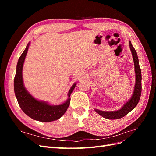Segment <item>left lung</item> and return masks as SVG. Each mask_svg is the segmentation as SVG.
Returning a JSON list of instances; mask_svg holds the SVG:
<instances>
[{
    "instance_id": "left-lung-1",
    "label": "left lung",
    "mask_w": 156,
    "mask_h": 156,
    "mask_svg": "<svg viewBox=\"0 0 156 156\" xmlns=\"http://www.w3.org/2000/svg\"><path fill=\"white\" fill-rule=\"evenodd\" d=\"M129 48L131 52L133 60L135 66V84L133 90V94L129 100H127L123 105L120 109L114 111H103L99 109L94 108L98 114L101 116L102 117L108 120H116L119 119L124 117L126 115L128 114L138 104L139 101L140 95H141V90H142V84H141V81H142V77H141V69L139 66V58L134 48L132 45L131 41H129Z\"/></svg>"
}]
</instances>
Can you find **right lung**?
<instances>
[{"instance_id":"1","label":"right lung","mask_w":156,"mask_h":156,"mask_svg":"<svg viewBox=\"0 0 156 156\" xmlns=\"http://www.w3.org/2000/svg\"><path fill=\"white\" fill-rule=\"evenodd\" d=\"M30 42L18 60L16 73L14 78V92L22 111L33 120L43 122H53L59 119L67 111L70 103V95L77 83L73 84L68 93V98L59 105H51L45 101L37 100L25 87L23 78V67L29 49Z\"/></svg>"}]
</instances>
